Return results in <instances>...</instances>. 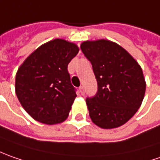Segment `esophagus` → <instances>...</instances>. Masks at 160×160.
Segmentation results:
<instances>
[{
  "instance_id": "1",
  "label": "esophagus",
  "mask_w": 160,
  "mask_h": 160,
  "mask_svg": "<svg viewBox=\"0 0 160 160\" xmlns=\"http://www.w3.org/2000/svg\"><path fill=\"white\" fill-rule=\"evenodd\" d=\"M79 90H80V94H81V95H84V94H85V88H84V87H83V86L80 87Z\"/></svg>"
}]
</instances>
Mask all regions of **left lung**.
Returning a JSON list of instances; mask_svg holds the SVG:
<instances>
[{
  "instance_id": "left-lung-1",
  "label": "left lung",
  "mask_w": 160,
  "mask_h": 160,
  "mask_svg": "<svg viewBox=\"0 0 160 160\" xmlns=\"http://www.w3.org/2000/svg\"><path fill=\"white\" fill-rule=\"evenodd\" d=\"M80 48L97 81V94L86 98L90 118L105 129L122 126L135 115L144 97L141 66L127 50L110 41L84 42Z\"/></svg>"
}]
</instances>
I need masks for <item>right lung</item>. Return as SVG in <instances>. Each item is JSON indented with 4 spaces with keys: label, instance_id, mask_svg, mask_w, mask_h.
<instances>
[{
    "label": "right lung",
    "instance_id": "right-lung-1",
    "mask_svg": "<svg viewBox=\"0 0 160 160\" xmlns=\"http://www.w3.org/2000/svg\"><path fill=\"white\" fill-rule=\"evenodd\" d=\"M79 52L74 43L56 39L38 48L20 66L15 89L21 105L37 121H64L74 102L68 63Z\"/></svg>",
    "mask_w": 160,
    "mask_h": 160
}]
</instances>
